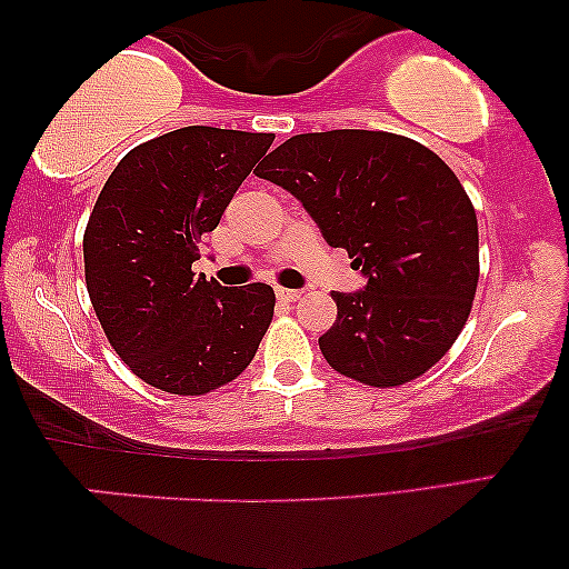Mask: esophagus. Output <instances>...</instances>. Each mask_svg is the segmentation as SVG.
Wrapping results in <instances>:
<instances>
[{
  "label": "esophagus",
  "mask_w": 569,
  "mask_h": 569,
  "mask_svg": "<svg viewBox=\"0 0 569 569\" xmlns=\"http://www.w3.org/2000/svg\"><path fill=\"white\" fill-rule=\"evenodd\" d=\"M300 290H287V287H277V298L282 300V302H295V300H300Z\"/></svg>",
  "instance_id": "34e87169"
}]
</instances>
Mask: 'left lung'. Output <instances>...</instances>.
Listing matches in <instances>:
<instances>
[{
	"label": "left lung",
	"mask_w": 569,
	"mask_h": 569,
	"mask_svg": "<svg viewBox=\"0 0 569 569\" xmlns=\"http://www.w3.org/2000/svg\"><path fill=\"white\" fill-rule=\"evenodd\" d=\"M306 207L368 279L331 292L326 362L388 388L430 370L461 333L479 282V228L453 170L409 137L368 129L298 134L253 170Z\"/></svg>",
	"instance_id": "obj_1"
}]
</instances>
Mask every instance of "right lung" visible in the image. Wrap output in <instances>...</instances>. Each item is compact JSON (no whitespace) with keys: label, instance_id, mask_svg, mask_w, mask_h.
Instances as JSON below:
<instances>
[{"label":"right lung","instance_id":"1","mask_svg":"<svg viewBox=\"0 0 569 569\" xmlns=\"http://www.w3.org/2000/svg\"><path fill=\"white\" fill-rule=\"evenodd\" d=\"M271 134L183 127L116 166L84 230V282L116 355L160 391L201 396L251 365L274 316L269 284L193 274Z\"/></svg>","mask_w":569,"mask_h":569}]
</instances>
